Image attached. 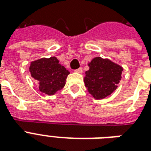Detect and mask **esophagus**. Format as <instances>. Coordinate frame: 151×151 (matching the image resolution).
<instances>
[{"label": "esophagus", "mask_w": 151, "mask_h": 151, "mask_svg": "<svg viewBox=\"0 0 151 151\" xmlns=\"http://www.w3.org/2000/svg\"><path fill=\"white\" fill-rule=\"evenodd\" d=\"M74 71H75L76 73H81L83 72V70H82V68H81V67H80V68L77 69V70H74Z\"/></svg>", "instance_id": "obj_1"}]
</instances>
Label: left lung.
<instances>
[{
    "instance_id": "8db88e82",
    "label": "left lung",
    "mask_w": 151,
    "mask_h": 151,
    "mask_svg": "<svg viewBox=\"0 0 151 151\" xmlns=\"http://www.w3.org/2000/svg\"><path fill=\"white\" fill-rule=\"evenodd\" d=\"M89 70L84 78L85 87L94 99H105L117 89L123 67L109 59L95 57L88 62Z\"/></svg>"
}]
</instances>
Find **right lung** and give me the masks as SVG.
Here are the masks:
<instances>
[{
	"label": "right lung",
	"mask_w": 151,
	"mask_h": 151,
	"mask_svg": "<svg viewBox=\"0 0 151 151\" xmlns=\"http://www.w3.org/2000/svg\"><path fill=\"white\" fill-rule=\"evenodd\" d=\"M29 70L32 78L38 83L39 91L48 96H53L63 88L70 74L55 56L32 61Z\"/></svg>",
	"instance_id": "right-lung-1"
}]
</instances>
